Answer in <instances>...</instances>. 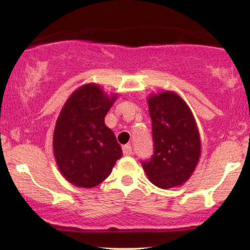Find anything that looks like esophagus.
I'll list each match as a JSON object with an SVG mask.
<instances>
[{"mask_svg": "<svg viewBox=\"0 0 250 250\" xmlns=\"http://www.w3.org/2000/svg\"><path fill=\"white\" fill-rule=\"evenodd\" d=\"M122 150H123V154H125V155H131V153H133V149H131V147L129 145L123 146Z\"/></svg>", "mask_w": 250, "mask_h": 250, "instance_id": "1", "label": "esophagus"}]
</instances>
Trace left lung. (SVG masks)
Returning <instances> with one entry per match:
<instances>
[{
    "mask_svg": "<svg viewBox=\"0 0 250 250\" xmlns=\"http://www.w3.org/2000/svg\"><path fill=\"white\" fill-rule=\"evenodd\" d=\"M154 154L142 167L156 187L182 186L194 173L201 154L200 134L187 103L174 91L148 97Z\"/></svg>",
    "mask_w": 250,
    "mask_h": 250,
    "instance_id": "obj_1",
    "label": "left lung"
}]
</instances>
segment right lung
<instances>
[{
  "label": "right lung",
  "instance_id": "right-lung-1",
  "mask_svg": "<svg viewBox=\"0 0 250 250\" xmlns=\"http://www.w3.org/2000/svg\"><path fill=\"white\" fill-rule=\"evenodd\" d=\"M116 97L88 83L71 94L60 113L54 130V155L61 174L76 187L100 185L122 156L115 135L104 125Z\"/></svg>",
  "mask_w": 250,
  "mask_h": 250
}]
</instances>
